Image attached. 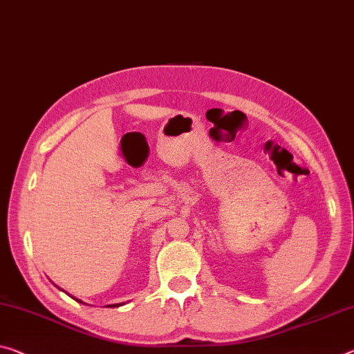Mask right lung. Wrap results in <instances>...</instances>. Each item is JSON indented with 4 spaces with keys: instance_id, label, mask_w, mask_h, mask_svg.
<instances>
[{
    "instance_id": "1",
    "label": "right lung",
    "mask_w": 354,
    "mask_h": 354,
    "mask_svg": "<svg viewBox=\"0 0 354 354\" xmlns=\"http://www.w3.org/2000/svg\"><path fill=\"white\" fill-rule=\"evenodd\" d=\"M118 306H120V304H116V306H113V307H118ZM111 307V306H110Z\"/></svg>"
}]
</instances>
